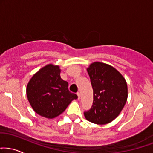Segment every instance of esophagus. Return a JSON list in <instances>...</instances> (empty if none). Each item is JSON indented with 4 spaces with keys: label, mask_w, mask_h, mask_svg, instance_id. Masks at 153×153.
<instances>
[{
    "label": "esophagus",
    "mask_w": 153,
    "mask_h": 153,
    "mask_svg": "<svg viewBox=\"0 0 153 153\" xmlns=\"http://www.w3.org/2000/svg\"><path fill=\"white\" fill-rule=\"evenodd\" d=\"M77 95H78V100H80V93L78 92V93H77Z\"/></svg>",
    "instance_id": "obj_1"
}]
</instances>
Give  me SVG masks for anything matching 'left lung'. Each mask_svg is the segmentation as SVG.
Wrapping results in <instances>:
<instances>
[{
	"mask_svg": "<svg viewBox=\"0 0 153 153\" xmlns=\"http://www.w3.org/2000/svg\"><path fill=\"white\" fill-rule=\"evenodd\" d=\"M93 89L91 108L85 118L95 124L109 123L118 116L128 98V86L123 75L108 64L92 63L87 69Z\"/></svg>",
	"mask_w": 153,
	"mask_h": 153,
	"instance_id": "1",
	"label": "left lung"
}]
</instances>
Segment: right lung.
<instances>
[{
    "instance_id": "right-lung-1",
    "label": "right lung",
    "mask_w": 153,
    "mask_h": 153,
    "mask_svg": "<svg viewBox=\"0 0 153 153\" xmlns=\"http://www.w3.org/2000/svg\"><path fill=\"white\" fill-rule=\"evenodd\" d=\"M59 66L47 65L37 72L27 85V100L34 111L47 118H54L65 111L78 95L68 90L60 78Z\"/></svg>"
}]
</instances>
